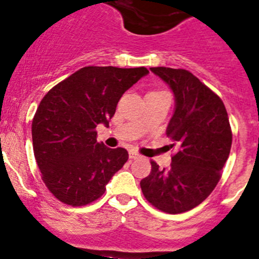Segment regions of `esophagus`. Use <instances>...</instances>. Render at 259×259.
Segmentation results:
<instances>
[{
    "mask_svg": "<svg viewBox=\"0 0 259 259\" xmlns=\"http://www.w3.org/2000/svg\"><path fill=\"white\" fill-rule=\"evenodd\" d=\"M141 158V155H140L139 153H136V151H130V159H139Z\"/></svg>",
    "mask_w": 259,
    "mask_h": 259,
    "instance_id": "esophagus-1",
    "label": "esophagus"
}]
</instances>
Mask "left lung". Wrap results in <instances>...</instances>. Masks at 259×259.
<instances>
[{
	"instance_id": "obj_1",
	"label": "left lung",
	"mask_w": 259,
	"mask_h": 259,
	"mask_svg": "<svg viewBox=\"0 0 259 259\" xmlns=\"http://www.w3.org/2000/svg\"><path fill=\"white\" fill-rule=\"evenodd\" d=\"M172 89L176 109L167 137L177 146L168 168L151 160V172L140 182L156 209L177 214L193 209L210 195L229 158L232 132L224 101L186 69L150 68Z\"/></svg>"
}]
</instances>
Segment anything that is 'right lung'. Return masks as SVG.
<instances>
[{
  "label": "right lung",
  "mask_w": 259,
  "mask_h": 259,
  "mask_svg": "<svg viewBox=\"0 0 259 259\" xmlns=\"http://www.w3.org/2000/svg\"><path fill=\"white\" fill-rule=\"evenodd\" d=\"M148 73L144 66H84L45 95L33 117V151L42 181L61 203L97 200L128 160L125 149L97 142L96 127H108L122 95Z\"/></svg>",
  "instance_id": "add662e5"
}]
</instances>
